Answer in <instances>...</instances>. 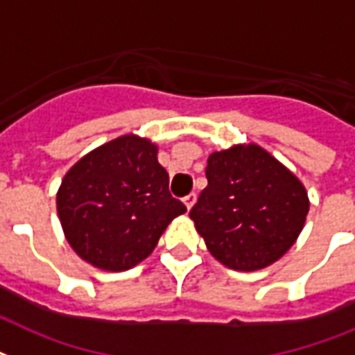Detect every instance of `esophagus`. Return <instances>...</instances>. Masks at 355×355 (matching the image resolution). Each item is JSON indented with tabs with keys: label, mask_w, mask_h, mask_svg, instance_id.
I'll return each mask as SVG.
<instances>
[{
	"label": "esophagus",
	"mask_w": 355,
	"mask_h": 355,
	"mask_svg": "<svg viewBox=\"0 0 355 355\" xmlns=\"http://www.w3.org/2000/svg\"><path fill=\"white\" fill-rule=\"evenodd\" d=\"M182 200H184V204H186L187 209H191L193 204H195V200H197V195H195V193H189V195H186Z\"/></svg>",
	"instance_id": "esophagus-1"
}]
</instances>
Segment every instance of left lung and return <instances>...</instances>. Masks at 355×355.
I'll return each instance as SVG.
<instances>
[{
	"mask_svg": "<svg viewBox=\"0 0 355 355\" xmlns=\"http://www.w3.org/2000/svg\"><path fill=\"white\" fill-rule=\"evenodd\" d=\"M189 217L213 257L239 272L266 268L293 246L306 220V189L257 144L211 153Z\"/></svg>",
	"mask_w": 355,
	"mask_h": 355,
	"instance_id": "left-lung-1",
	"label": "left lung"
}]
</instances>
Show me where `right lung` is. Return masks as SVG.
Listing matches in <instances>:
<instances>
[{
    "mask_svg": "<svg viewBox=\"0 0 355 355\" xmlns=\"http://www.w3.org/2000/svg\"><path fill=\"white\" fill-rule=\"evenodd\" d=\"M148 138L123 135L80 158L63 177L56 207L67 243L89 264L123 272L149 257L186 206Z\"/></svg>",
    "mask_w": 355,
    "mask_h": 355,
    "instance_id": "add662e5",
    "label": "right lung"
}]
</instances>
